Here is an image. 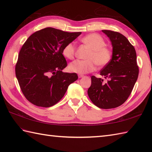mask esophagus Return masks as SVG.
Instances as JSON below:
<instances>
[{"instance_id":"esophagus-1","label":"esophagus","mask_w":152,"mask_h":152,"mask_svg":"<svg viewBox=\"0 0 152 152\" xmlns=\"http://www.w3.org/2000/svg\"><path fill=\"white\" fill-rule=\"evenodd\" d=\"M83 77H84V76H83V74H79V75H78V78H83Z\"/></svg>"}]
</instances>
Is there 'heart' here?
Returning <instances> with one entry per match:
<instances>
[{
    "instance_id": "heart-1",
    "label": "heart",
    "mask_w": 152,
    "mask_h": 152,
    "mask_svg": "<svg viewBox=\"0 0 152 152\" xmlns=\"http://www.w3.org/2000/svg\"><path fill=\"white\" fill-rule=\"evenodd\" d=\"M81 42L91 50L87 57L88 60L77 59L71 62L69 66L71 72L79 74H86L95 70L96 64L99 66H104L110 62L112 52L108 48L105 47V41L102 37L91 33L83 37ZM75 45L73 42H70L63 48V55L67 59H72L75 55Z\"/></svg>"
}]
</instances>
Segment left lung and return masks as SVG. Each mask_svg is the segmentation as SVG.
<instances>
[{
	"mask_svg": "<svg viewBox=\"0 0 152 152\" xmlns=\"http://www.w3.org/2000/svg\"><path fill=\"white\" fill-rule=\"evenodd\" d=\"M102 31L111 42L112 56L100 74L109 80L105 83L92 76L88 93L95 106L110 109L118 107L128 99L138 78V66L136 51L127 38L118 32Z\"/></svg>",
	"mask_w": 152,
	"mask_h": 152,
	"instance_id": "obj_1",
	"label": "left lung"
}]
</instances>
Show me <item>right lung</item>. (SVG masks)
Segmentation results:
<instances>
[{
    "mask_svg": "<svg viewBox=\"0 0 152 152\" xmlns=\"http://www.w3.org/2000/svg\"><path fill=\"white\" fill-rule=\"evenodd\" d=\"M81 33L47 27L31 34L23 45L15 75L24 96L32 104L53 106L78 79L76 73L62 72L67 66L63 49Z\"/></svg>",
    "mask_w": 152,
    "mask_h": 152,
    "instance_id": "obj_1",
    "label": "right lung"
}]
</instances>
